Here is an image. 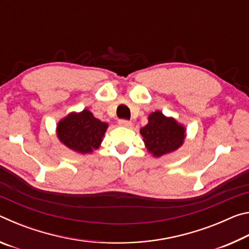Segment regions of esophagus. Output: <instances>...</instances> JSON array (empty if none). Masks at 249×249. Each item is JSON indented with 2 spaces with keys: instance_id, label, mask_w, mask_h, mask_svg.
<instances>
[{
  "instance_id": "esophagus-1",
  "label": "esophagus",
  "mask_w": 249,
  "mask_h": 249,
  "mask_svg": "<svg viewBox=\"0 0 249 249\" xmlns=\"http://www.w3.org/2000/svg\"><path fill=\"white\" fill-rule=\"evenodd\" d=\"M119 125L122 126V127H130V126H132V123H130L129 121H126V120H120Z\"/></svg>"
}]
</instances>
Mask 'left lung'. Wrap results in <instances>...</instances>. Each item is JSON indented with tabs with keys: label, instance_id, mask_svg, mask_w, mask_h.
I'll return each mask as SVG.
<instances>
[{
	"label": "left lung",
	"instance_id": "1",
	"mask_svg": "<svg viewBox=\"0 0 249 249\" xmlns=\"http://www.w3.org/2000/svg\"><path fill=\"white\" fill-rule=\"evenodd\" d=\"M147 151L156 158L169 155L183 145L187 128L175 117L155 111L148 116V123L140 129Z\"/></svg>",
	"mask_w": 249,
	"mask_h": 249
}]
</instances>
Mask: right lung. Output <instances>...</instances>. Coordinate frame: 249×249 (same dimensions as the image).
Returning a JSON list of instances; mask_svg holds the SVG:
<instances>
[{
    "mask_svg": "<svg viewBox=\"0 0 249 249\" xmlns=\"http://www.w3.org/2000/svg\"><path fill=\"white\" fill-rule=\"evenodd\" d=\"M107 127V123L96 119L89 109L84 108L62 117L57 124L56 135L67 148L87 155L100 148Z\"/></svg>",
    "mask_w": 249,
    "mask_h": 249,
    "instance_id": "right-lung-1",
    "label": "right lung"
}]
</instances>
